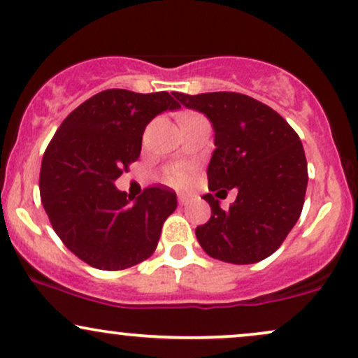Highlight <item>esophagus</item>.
Returning a JSON list of instances; mask_svg holds the SVG:
<instances>
[{"label":"esophagus","mask_w":358,"mask_h":358,"mask_svg":"<svg viewBox=\"0 0 358 358\" xmlns=\"http://www.w3.org/2000/svg\"><path fill=\"white\" fill-rule=\"evenodd\" d=\"M192 200V196L188 193H178V203L180 205H188V201Z\"/></svg>","instance_id":"34e87169"}]
</instances>
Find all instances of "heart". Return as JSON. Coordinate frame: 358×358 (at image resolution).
Wrapping results in <instances>:
<instances>
[{
    "instance_id": "heart-1",
    "label": "heart",
    "mask_w": 358,
    "mask_h": 358,
    "mask_svg": "<svg viewBox=\"0 0 358 358\" xmlns=\"http://www.w3.org/2000/svg\"><path fill=\"white\" fill-rule=\"evenodd\" d=\"M166 180L171 185H185L188 180H190V171L183 166H176V168H173V170L168 171Z\"/></svg>"
}]
</instances>
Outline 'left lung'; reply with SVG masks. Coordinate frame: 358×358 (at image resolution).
<instances>
[{"label": "left lung", "instance_id": "8db88e82", "mask_svg": "<svg viewBox=\"0 0 358 358\" xmlns=\"http://www.w3.org/2000/svg\"><path fill=\"white\" fill-rule=\"evenodd\" d=\"M173 94L213 124L217 148L206 170L210 190H238L228 210L212 193L203 195L212 217L196 227L198 243L227 264H257L270 257L303 208L308 173L299 135L277 111L247 94Z\"/></svg>", "mask_w": 358, "mask_h": 358}]
</instances>
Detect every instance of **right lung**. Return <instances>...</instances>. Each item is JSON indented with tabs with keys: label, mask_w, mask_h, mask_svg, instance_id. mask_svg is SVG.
I'll return each instance as SVG.
<instances>
[{
	"label": "right lung",
	"mask_w": 358,
	"mask_h": 358,
	"mask_svg": "<svg viewBox=\"0 0 358 358\" xmlns=\"http://www.w3.org/2000/svg\"><path fill=\"white\" fill-rule=\"evenodd\" d=\"M173 93L105 90L64 118L43 155L40 195L51 227L70 252L100 270H124L148 258L163 222L176 210L166 187L131 198L115 187L136 162L157 115L178 110Z\"/></svg>",
	"instance_id": "obj_1"
}]
</instances>
